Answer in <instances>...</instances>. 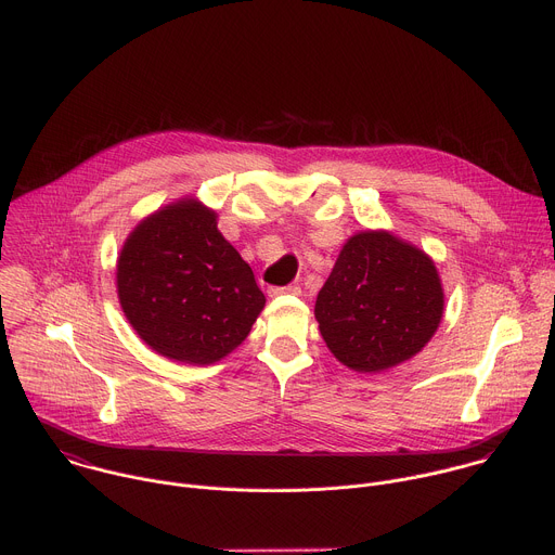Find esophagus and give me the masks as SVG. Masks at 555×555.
Listing matches in <instances>:
<instances>
[{
	"label": "esophagus",
	"instance_id": "34e87169",
	"mask_svg": "<svg viewBox=\"0 0 555 555\" xmlns=\"http://www.w3.org/2000/svg\"><path fill=\"white\" fill-rule=\"evenodd\" d=\"M270 296H281V294H300L298 285H283V287H270L268 289Z\"/></svg>",
	"mask_w": 555,
	"mask_h": 555
}]
</instances>
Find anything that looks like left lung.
I'll list each match as a JSON object with an SVG mask.
<instances>
[{
	"instance_id": "8db88e82",
	"label": "left lung",
	"mask_w": 555,
	"mask_h": 555,
	"mask_svg": "<svg viewBox=\"0 0 555 555\" xmlns=\"http://www.w3.org/2000/svg\"><path fill=\"white\" fill-rule=\"evenodd\" d=\"M315 321L332 353L377 373L424 349L443 315L435 263L388 232H358L315 298Z\"/></svg>"
}]
</instances>
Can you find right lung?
<instances>
[{
    "instance_id": "add662e5",
    "label": "right lung",
    "mask_w": 555,
    "mask_h": 555,
    "mask_svg": "<svg viewBox=\"0 0 555 555\" xmlns=\"http://www.w3.org/2000/svg\"><path fill=\"white\" fill-rule=\"evenodd\" d=\"M116 281L138 336L186 364L217 362L242 345L266 305L253 268L217 230V215L193 199L135 225Z\"/></svg>"
}]
</instances>
